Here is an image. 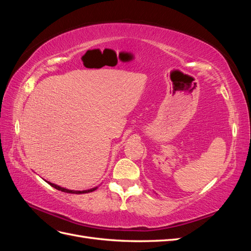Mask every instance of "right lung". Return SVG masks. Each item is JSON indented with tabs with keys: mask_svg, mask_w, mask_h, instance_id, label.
<instances>
[{
	"mask_svg": "<svg viewBox=\"0 0 251 251\" xmlns=\"http://www.w3.org/2000/svg\"><path fill=\"white\" fill-rule=\"evenodd\" d=\"M48 183H49L52 187H54V188L58 189V191H62V192H65V193H69V194H86V193H91V192H93V191H95V189H96V187H95V188H91V189H88V191H82V192H80V191H70V189H67V188H64V187H60V186H58V185H55V184H53V183H50V182H48Z\"/></svg>",
	"mask_w": 251,
	"mask_h": 251,
	"instance_id": "right-lung-1",
	"label": "right lung"
}]
</instances>
